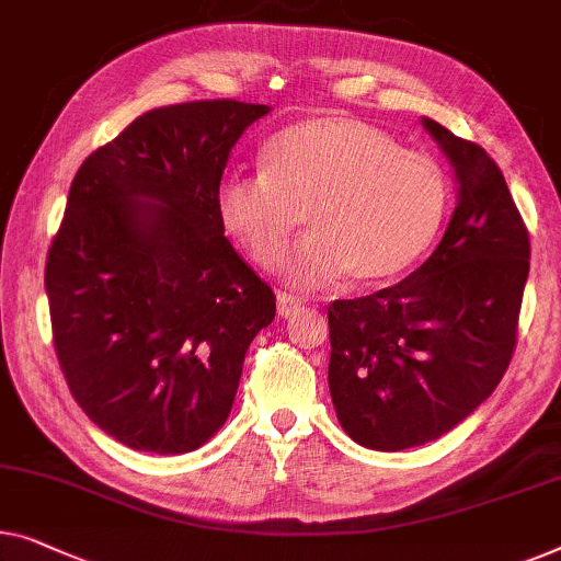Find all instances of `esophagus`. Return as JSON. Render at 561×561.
Returning <instances> with one entry per match:
<instances>
[{
    "mask_svg": "<svg viewBox=\"0 0 561 561\" xmlns=\"http://www.w3.org/2000/svg\"><path fill=\"white\" fill-rule=\"evenodd\" d=\"M300 300L296 296L286 294V290H280L278 294V316H283V319H288V316H296L300 311Z\"/></svg>",
    "mask_w": 561,
    "mask_h": 561,
    "instance_id": "esophagus-1",
    "label": "esophagus"
}]
</instances>
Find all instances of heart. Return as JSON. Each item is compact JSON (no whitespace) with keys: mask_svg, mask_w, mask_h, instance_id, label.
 I'll use <instances>...</instances> for the list:
<instances>
[{"mask_svg":"<svg viewBox=\"0 0 561 561\" xmlns=\"http://www.w3.org/2000/svg\"><path fill=\"white\" fill-rule=\"evenodd\" d=\"M448 199V174L430 153L348 116L283 128L265 144L263 174H227L215 194L225 232L263 271L283 263L304 215L311 234L288 263L300 288L408 271L440 232Z\"/></svg>","mask_w":561,"mask_h":561,"instance_id":"heart-1","label":"heart"}]
</instances>
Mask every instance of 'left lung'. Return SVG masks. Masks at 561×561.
Masks as SVG:
<instances>
[{"mask_svg": "<svg viewBox=\"0 0 561 561\" xmlns=\"http://www.w3.org/2000/svg\"><path fill=\"white\" fill-rule=\"evenodd\" d=\"M458 180L440 245L377 294L329 306V389L364 448H417L466 420L508 369L529 278V232L485 149L433 118Z\"/></svg>", "mask_w": 561, "mask_h": 561, "instance_id": "8db88e82", "label": "left lung"}]
</instances>
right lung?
<instances>
[{
  "label": "right lung",
  "mask_w": 561,
  "mask_h": 561,
  "mask_svg": "<svg viewBox=\"0 0 561 561\" xmlns=\"http://www.w3.org/2000/svg\"><path fill=\"white\" fill-rule=\"evenodd\" d=\"M267 111L230 99L146 111L70 184L45 265L55 352L85 415L128 448L205 445L275 319L215 205L232 146Z\"/></svg>",
  "instance_id": "obj_1"
}]
</instances>
